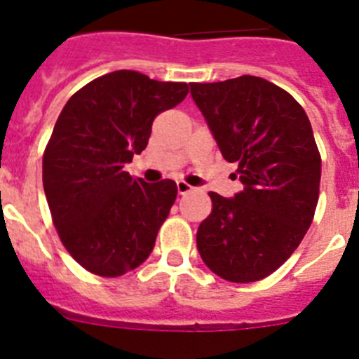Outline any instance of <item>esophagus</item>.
Masks as SVG:
<instances>
[{
    "label": "esophagus",
    "instance_id": "1",
    "mask_svg": "<svg viewBox=\"0 0 359 359\" xmlns=\"http://www.w3.org/2000/svg\"><path fill=\"white\" fill-rule=\"evenodd\" d=\"M176 187H177V192H180V196H185V194H189V192H192V190H194V187H190L189 183L183 182V180H180V182L176 183Z\"/></svg>",
    "mask_w": 359,
    "mask_h": 359
}]
</instances>
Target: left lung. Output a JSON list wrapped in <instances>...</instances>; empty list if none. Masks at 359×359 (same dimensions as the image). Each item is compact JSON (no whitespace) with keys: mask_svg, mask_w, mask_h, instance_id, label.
I'll return each mask as SVG.
<instances>
[{"mask_svg":"<svg viewBox=\"0 0 359 359\" xmlns=\"http://www.w3.org/2000/svg\"><path fill=\"white\" fill-rule=\"evenodd\" d=\"M190 95L243 183L233 199L208 194L199 255L224 280H261L290 259L315 217L322 158L311 122L286 90L253 75L192 82Z\"/></svg>","mask_w":359,"mask_h":359,"instance_id":"1","label":"left lung"}]
</instances>
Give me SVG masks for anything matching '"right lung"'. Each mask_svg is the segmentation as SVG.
<instances>
[{"mask_svg": "<svg viewBox=\"0 0 359 359\" xmlns=\"http://www.w3.org/2000/svg\"><path fill=\"white\" fill-rule=\"evenodd\" d=\"M187 93V82L118 69L62 107L43 154V187L59 239L90 273L120 277L151 255L177 187L145 183L123 167L147 147L152 120Z\"/></svg>", "mask_w": 359, "mask_h": 359, "instance_id": "add662e5", "label": "right lung"}]
</instances>
